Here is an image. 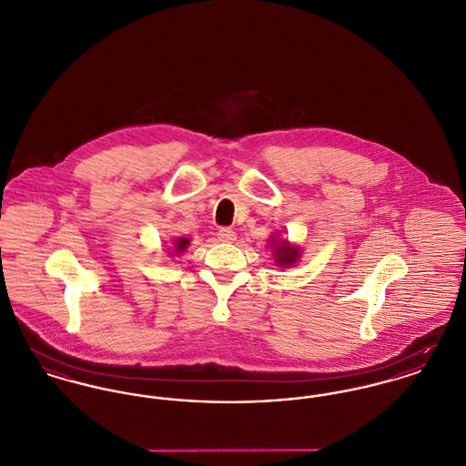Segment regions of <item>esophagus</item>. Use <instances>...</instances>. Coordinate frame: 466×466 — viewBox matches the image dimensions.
Wrapping results in <instances>:
<instances>
[{
	"label": "esophagus",
	"instance_id": "1",
	"mask_svg": "<svg viewBox=\"0 0 466 466\" xmlns=\"http://www.w3.org/2000/svg\"><path fill=\"white\" fill-rule=\"evenodd\" d=\"M217 237H218L220 242H229V244L237 240V233H235L231 228H220L218 233H217Z\"/></svg>",
	"mask_w": 466,
	"mask_h": 466
}]
</instances>
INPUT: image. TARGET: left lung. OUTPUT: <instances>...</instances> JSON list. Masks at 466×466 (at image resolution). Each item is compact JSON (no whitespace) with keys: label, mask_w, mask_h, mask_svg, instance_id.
Listing matches in <instances>:
<instances>
[{"label":"left lung","mask_w":466,"mask_h":466,"mask_svg":"<svg viewBox=\"0 0 466 466\" xmlns=\"http://www.w3.org/2000/svg\"><path fill=\"white\" fill-rule=\"evenodd\" d=\"M272 242V251H274V258H276V265L278 267H294L297 261H299V256H300V249L297 246L289 244L287 240H278L276 237L270 238Z\"/></svg>","instance_id":"obj_1"}]
</instances>
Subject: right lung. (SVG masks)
<instances>
[{
	"mask_svg": "<svg viewBox=\"0 0 466 466\" xmlns=\"http://www.w3.org/2000/svg\"><path fill=\"white\" fill-rule=\"evenodd\" d=\"M188 244H190V240H188V238L179 237L177 240H174V244H172V246H174V248H172V251L177 254L183 253V251L188 248Z\"/></svg>",
	"mask_w": 466,
	"mask_h": 466,
	"instance_id": "1",
	"label": "right lung"
}]
</instances>
